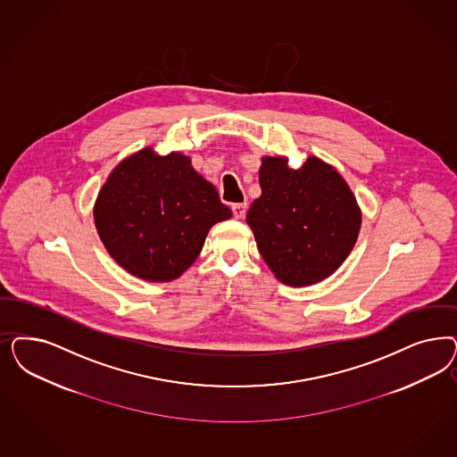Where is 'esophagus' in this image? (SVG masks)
<instances>
[{"label": "esophagus", "mask_w": 457, "mask_h": 457, "mask_svg": "<svg viewBox=\"0 0 457 457\" xmlns=\"http://www.w3.org/2000/svg\"><path fill=\"white\" fill-rule=\"evenodd\" d=\"M232 213L236 219H244L247 213V204H234L232 205Z\"/></svg>", "instance_id": "1"}]
</instances>
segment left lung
<instances>
[{"label":"left lung","instance_id":"8db88e82","mask_svg":"<svg viewBox=\"0 0 457 457\" xmlns=\"http://www.w3.org/2000/svg\"><path fill=\"white\" fill-rule=\"evenodd\" d=\"M262 195L247 213L265 264L293 287L331 276L353 249L361 213L335 168L310 156L293 170L286 158L262 160Z\"/></svg>","mask_w":457,"mask_h":457}]
</instances>
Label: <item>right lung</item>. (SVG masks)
I'll list each match as a JSON object with an SVG mask.
<instances>
[{
	"mask_svg": "<svg viewBox=\"0 0 457 457\" xmlns=\"http://www.w3.org/2000/svg\"><path fill=\"white\" fill-rule=\"evenodd\" d=\"M232 217L215 187L190 158L158 156L151 147L107 178L94 208L105 249L141 279H177L195 262L210 227Z\"/></svg>",
	"mask_w": 457,
	"mask_h": 457,
	"instance_id": "add662e5",
	"label": "right lung"
}]
</instances>
